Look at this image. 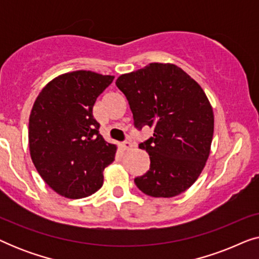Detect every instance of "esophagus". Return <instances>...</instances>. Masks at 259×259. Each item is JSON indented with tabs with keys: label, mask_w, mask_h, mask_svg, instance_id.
Instances as JSON below:
<instances>
[{
	"label": "esophagus",
	"mask_w": 259,
	"mask_h": 259,
	"mask_svg": "<svg viewBox=\"0 0 259 259\" xmlns=\"http://www.w3.org/2000/svg\"><path fill=\"white\" fill-rule=\"evenodd\" d=\"M122 147L123 150H131L133 147V144L131 141H125V143H122Z\"/></svg>",
	"instance_id": "1"
}]
</instances>
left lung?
<instances>
[{
    "mask_svg": "<svg viewBox=\"0 0 259 259\" xmlns=\"http://www.w3.org/2000/svg\"><path fill=\"white\" fill-rule=\"evenodd\" d=\"M115 84L128 100L134 126L154 131L139 145L150 154L151 166L134 179L138 189L155 198L183 193L210 155L214 118L203 88L178 66L159 62L122 74Z\"/></svg>",
    "mask_w": 259,
    "mask_h": 259,
    "instance_id": "left-lung-1",
    "label": "left lung"
}]
</instances>
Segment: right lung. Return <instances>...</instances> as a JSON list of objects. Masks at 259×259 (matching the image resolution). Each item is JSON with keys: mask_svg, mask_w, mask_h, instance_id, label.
<instances>
[{"mask_svg": "<svg viewBox=\"0 0 259 259\" xmlns=\"http://www.w3.org/2000/svg\"><path fill=\"white\" fill-rule=\"evenodd\" d=\"M113 75L75 70L59 75L37 95L29 116V152L45 183L60 196L80 199L97 192L116 145L99 133L97 98Z\"/></svg>", "mask_w": 259, "mask_h": 259, "instance_id": "right-lung-1", "label": "right lung"}]
</instances>
